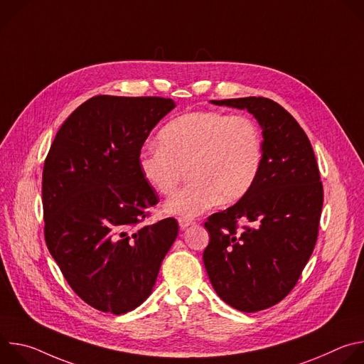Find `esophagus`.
<instances>
[{"label": "esophagus", "mask_w": 364, "mask_h": 364, "mask_svg": "<svg viewBox=\"0 0 364 364\" xmlns=\"http://www.w3.org/2000/svg\"><path fill=\"white\" fill-rule=\"evenodd\" d=\"M178 225H180V229H181V230H186L187 228L193 226L194 222H193V220H188V219H178Z\"/></svg>", "instance_id": "1"}]
</instances>
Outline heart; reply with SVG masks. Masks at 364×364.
<instances>
[{
  "label": "heart",
  "instance_id": "obj_1",
  "mask_svg": "<svg viewBox=\"0 0 364 364\" xmlns=\"http://www.w3.org/2000/svg\"><path fill=\"white\" fill-rule=\"evenodd\" d=\"M262 160V132L252 118L198 111L163 127L159 146L142 149L138 168L160 196H170L187 168L190 183L166 201L164 212L190 219L218 201L235 203L246 196Z\"/></svg>",
  "mask_w": 364,
  "mask_h": 364
}]
</instances>
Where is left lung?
<instances>
[{
	"mask_svg": "<svg viewBox=\"0 0 364 364\" xmlns=\"http://www.w3.org/2000/svg\"><path fill=\"white\" fill-rule=\"evenodd\" d=\"M246 109L262 129L264 160L246 196L212 215L203 262L216 294L243 313L267 309L295 287L314 250L323 184L308 136L279 103L268 97L210 100ZM249 223L239 233L237 222Z\"/></svg>",
	"mask_w": 364,
	"mask_h": 364,
	"instance_id": "left-lung-1",
	"label": "left lung"
}]
</instances>
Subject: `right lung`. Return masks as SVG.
Segmentation results:
<instances>
[{
    "label": "right lung",
    "mask_w": 364,
    "mask_h": 364,
    "mask_svg": "<svg viewBox=\"0 0 364 364\" xmlns=\"http://www.w3.org/2000/svg\"><path fill=\"white\" fill-rule=\"evenodd\" d=\"M166 97H90L65 121L43 168L44 237L72 289L103 313L125 314L152 292L178 235L168 218L138 226L159 196L138 168Z\"/></svg>",
    "instance_id": "add662e5"
}]
</instances>
